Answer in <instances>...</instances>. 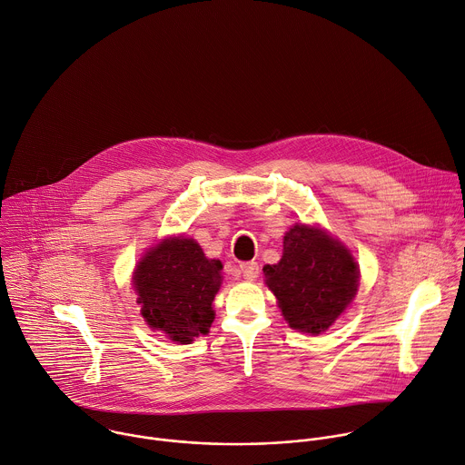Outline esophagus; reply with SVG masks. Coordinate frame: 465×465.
Returning <instances> with one entry per match:
<instances>
[{
    "label": "esophagus",
    "instance_id": "1",
    "mask_svg": "<svg viewBox=\"0 0 465 465\" xmlns=\"http://www.w3.org/2000/svg\"><path fill=\"white\" fill-rule=\"evenodd\" d=\"M241 273L246 281H255L259 275V264L257 262H242L241 266Z\"/></svg>",
    "mask_w": 465,
    "mask_h": 465
}]
</instances>
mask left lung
<instances>
[{"mask_svg": "<svg viewBox=\"0 0 465 465\" xmlns=\"http://www.w3.org/2000/svg\"><path fill=\"white\" fill-rule=\"evenodd\" d=\"M282 244V259L262 270L266 284L293 330L326 331L357 293V262L341 242L304 224L293 226Z\"/></svg>", "mask_w": 465, "mask_h": 465, "instance_id": "obj_1", "label": "left lung"}]
</instances>
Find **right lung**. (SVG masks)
Returning <instances> with one entry per match:
<instances>
[{
    "instance_id": "add662e5",
    "label": "right lung",
    "mask_w": 465,
    "mask_h": 465,
    "mask_svg": "<svg viewBox=\"0 0 465 465\" xmlns=\"http://www.w3.org/2000/svg\"><path fill=\"white\" fill-rule=\"evenodd\" d=\"M219 261L204 257L192 239H166L146 253L134 273V286L150 328L173 342H192L213 322L212 302L221 286Z\"/></svg>"
}]
</instances>
